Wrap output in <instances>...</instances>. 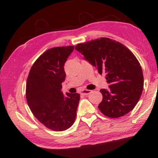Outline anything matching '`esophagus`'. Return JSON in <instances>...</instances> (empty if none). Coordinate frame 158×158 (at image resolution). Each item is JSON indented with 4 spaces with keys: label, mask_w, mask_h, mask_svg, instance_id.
Returning <instances> with one entry per match:
<instances>
[{
    "label": "esophagus",
    "mask_w": 158,
    "mask_h": 158,
    "mask_svg": "<svg viewBox=\"0 0 158 158\" xmlns=\"http://www.w3.org/2000/svg\"><path fill=\"white\" fill-rule=\"evenodd\" d=\"M91 93H92V90H86V89H85V90H82L81 92H80V93H81V94H83V95H88V94H90Z\"/></svg>",
    "instance_id": "1"
}]
</instances>
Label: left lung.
I'll return each instance as SVG.
<instances>
[{"mask_svg":"<svg viewBox=\"0 0 158 158\" xmlns=\"http://www.w3.org/2000/svg\"><path fill=\"white\" fill-rule=\"evenodd\" d=\"M75 50L104 74L108 90L101 89L103 96L100 111L110 118L127 114L135 106L144 87V77L138 60L121 43L109 38H99L77 44Z\"/></svg>","mask_w":158,"mask_h":158,"instance_id":"left-lung-1","label":"left lung"}]
</instances>
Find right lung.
<instances>
[{
  "instance_id": "add662e5",
  "label": "right lung",
  "mask_w": 158,
  "mask_h": 158,
  "mask_svg": "<svg viewBox=\"0 0 158 158\" xmlns=\"http://www.w3.org/2000/svg\"><path fill=\"white\" fill-rule=\"evenodd\" d=\"M74 46L52 48L31 66L26 83V99L31 113L45 127L67 130L74 124L80 94L61 90L65 78L64 64Z\"/></svg>"
}]
</instances>
